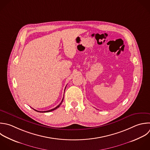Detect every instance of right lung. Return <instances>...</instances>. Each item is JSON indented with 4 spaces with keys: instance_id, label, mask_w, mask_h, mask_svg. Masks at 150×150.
I'll return each mask as SVG.
<instances>
[{
    "instance_id": "add662e5",
    "label": "right lung",
    "mask_w": 150,
    "mask_h": 150,
    "mask_svg": "<svg viewBox=\"0 0 150 150\" xmlns=\"http://www.w3.org/2000/svg\"><path fill=\"white\" fill-rule=\"evenodd\" d=\"M64 98V97H63ZM63 98L62 99V101H61V103L57 106V107H56L55 108H53V109H52V110H47V111H38V110H35L36 111H38V112H50V111H53V110H56V109H57V108H59V107H60V105L62 104V102H63Z\"/></svg>"
}]
</instances>
